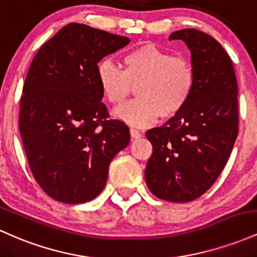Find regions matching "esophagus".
<instances>
[{"instance_id":"esophagus-1","label":"esophagus","mask_w":257,"mask_h":257,"mask_svg":"<svg viewBox=\"0 0 257 257\" xmlns=\"http://www.w3.org/2000/svg\"><path fill=\"white\" fill-rule=\"evenodd\" d=\"M131 137H132L133 139H139V138H141V133L139 132L138 129L131 128Z\"/></svg>"}]
</instances>
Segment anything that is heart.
Listing matches in <instances>:
<instances>
[{"label": "heart", "instance_id": "b5f03b06", "mask_svg": "<svg viewBox=\"0 0 257 257\" xmlns=\"http://www.w3.org/2000/svg\"><path fill=\"white\" fill-rule=\"evenodd\" d=\"M96 73L102 94L113 105L123 104L137 85L138 99L113 112L116 118L134 126H147L159 116L170 118L179 113L196 82L188 59L173 57L151 43L125 53L122 69L111 60H102Z\"/></svg>", "mask_w": 257, "mask_h": 257}]
</instances>
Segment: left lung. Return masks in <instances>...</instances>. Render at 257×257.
<instances>
[{
	"label": "left lung",
	"instance_id": "left-lung-1",
	"mask_svg": "<svg viewBox=\"0 0 257 257\" xmlns=\"http://www.w3.org/2000/svg\"><path fill=\"white\" fill-rule=\"evenodd\" d=\"M196 82L191 98L166 124L146 132L153 152L146 185L158 198L174 203L205 193L225 168L238 137V85L229 55L204 32L184 29Z\"/></svg>",
	"mask_w": 257,
	"mask_h": 257
}]
</instances>
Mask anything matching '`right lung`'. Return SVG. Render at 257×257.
Wrapping results in <instances>:
<instances>
[{
	"mask_svg": "<svg viewBox=\"0 0 257 257\" xmlns=\"http://www.w3.org/2000/svg\"><path fill=\"white\" fill-rule=\"evenodd\" d=\"M131 42L70 23L36 53L20 100L19 129L32 175L49 197L67 204L95 198L108 166L131 140L129 128L107 119L98 63Z\"/></svg>",
	"mask_w": 257,
	"mask_h": 257,
	"instance_id": "1",
	"label": "right lung"
}]
</instances>
